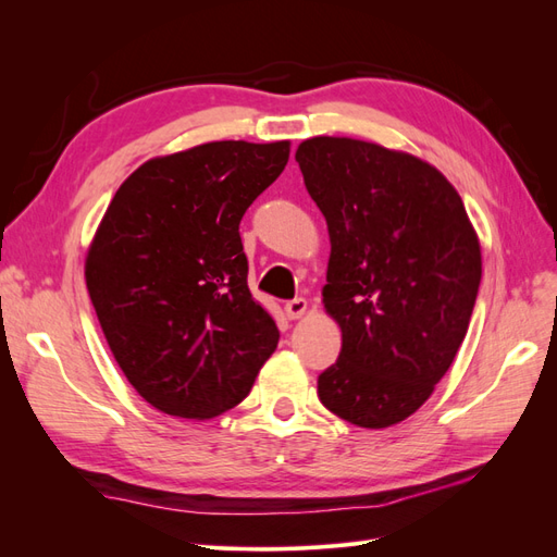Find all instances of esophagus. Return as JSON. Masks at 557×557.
I'll use <instances>...</instances> for the list:
<instances>
[{"mask_svg":"<svg viewBox=\"0 0 557 557\" xmlns=\"http://www.w3.org/2000/svg\"><path fill=\"white\" fill-rule=\"evenodd\" d=\"M309 309V301L305 297H297V299H290L288 305H285V315H288L290 320H297L307 313Z\"/></svg>","mask_w":557,"mask_h":557,"instance_id":"1","label":"esophagus"}]
</instances>
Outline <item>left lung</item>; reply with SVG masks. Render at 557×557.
Listing matches in <instances>:
<instances>
[{
  "instance_id": "8db88e82",
  "label": "left lung",
  "mask_w": 557,
  "mask_h": 557,
  "mask_svg": "<svg viewBox=\"0 0 557 557\" xmlns=\"http://www.w3.org/2000/svg\"><path fill=\"white\" fill-rule=\"evenodd\" d=\"M295 160L327 223L323 305L342 327L318 397L358 428L397 425L465 342L481 283L476 230L448 178L404 150L313 137Z\"/></svg>"
}]
</instances>
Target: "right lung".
<instances>
[{
  "label": "right lung",
  "mask_w": 557,
  "mask_h": 557,
  "mask_svg": "<svg viewBox=\"0 0 557 557\" xmlns=\"http://www.w3.org/2000/svg\"><path fill=\"white\" fill-rule=\"evenodd\" d=\"M290 141H209L134 170L99 223L86 285L117 367L150 407L209 420L250 393L278 330L248 290L246 209Z\"/></svg>",
  "instance_id": "1"
}]
</instances>
